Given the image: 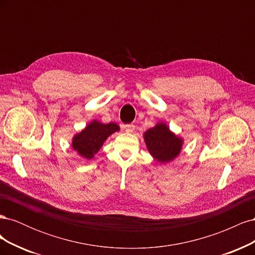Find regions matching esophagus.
<instances>
[{
  "label": "esophagus",
  "instance_id": "esophagus-1",
  "mask_svg": "<svg viewBox=\"0 0 255 255\" xmlns=\"http://www.w3.org/2000/svg\"><path fill=\"white\" fill-rule=\"evenodd\" d=\"M125 129H126L127 133H133L135 130V126L134 125H127L125 127Z\"/></svg>",
  "mask_w": 255,
  "mask_h": 255
}]
</instances>
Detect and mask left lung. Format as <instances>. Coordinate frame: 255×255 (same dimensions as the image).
I'll use <instances>...</instances> for the list:
<instances>
[{"label":"left lung","instance_id":"left-lung-1","mask_svg":"<svg viewBox=\"0 0 255 255\" xmlns=\"http://www.w3.org/2000/svg\"><path fill=\"white\" fill-rule=\"evenodd\" d=\"M144 141L151 155L160 163H167L179 155L183 140L175 136L165 123H158L144 133Z\"/></svg>","mask_w":255,"mask_h":255}]
</instances>
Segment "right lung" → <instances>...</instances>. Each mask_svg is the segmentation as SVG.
Masks as SVG:
<instances>
[{
    "label": "right lung",
    "mask_w": 255,
    "mask_h": 255,
    "mask_svg": "<svg viewBox=\"0 0 255 255\" xmlns=\"http://www.w3.org/2000/svg\"><path fill=\"white\" fill-rule=\"evenodd\" d=\"M117 130H119V127L114 122L104 125L94 120L81 133L73 137L72 148L83 157L91 159L102 148L106 138Z\"/></svg>",
    "instance_id": "1"
}]
</instances>
